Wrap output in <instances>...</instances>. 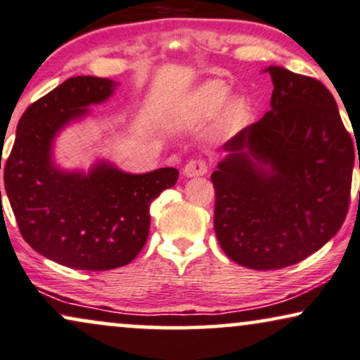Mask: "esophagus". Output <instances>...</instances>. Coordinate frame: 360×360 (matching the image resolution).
<instances>
[{"instance_id":"34e87169","label":"esophagus","mask_w":360,"mask_h":360,"mask_svg":"<svg viewBox=\"0 0 360 360\" xmlns=\"http://www.w3.org/2000/svg\"><path fill=\"white\" fill-rule=\"evenodd\" d=\"M207 172V164L202 159H193L186 164L183 169V174L186 177H199V176H205Z\"/></svg>"}]
</instances>
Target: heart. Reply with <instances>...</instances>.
I'll list each match as a JSON object with an SVG mask.
<instances>
[{"mask_svg":"<svg viewBox=\"0 0 360 360\" xmlns=\"http://www.w3.org/2000/svg\"><path fill=\"white\" fill-rule=\"evenodd\" d=\"M229 86L223 80H210L198 86L194 92L186 98L179 117L174 120L176 125H196L207 119L221 103L226 101ZM245 110V101L241 97H231L224 103L218 119H216V131L219 134L228 132L238 122Z\"/></svg>","mask_w":360,"mask_h":360,"instance_id":"heart-1","label":"heart"}]
</instances>
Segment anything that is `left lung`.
I'll list each match as a JSON object with an SVG mask.
<instances>
[{"label":"left lung","mask_w":360,"mask_h":360,"mask_svg":"<svg viewBox=\"0 0 360 360\" xmlns=\"http://www.w3.org/2000/svg\"><path fill=\"white\" fill-rule=\"evenodd\" d=\"M263 72L274 82L270 110L223 146L211 181L214 231L228 258L275 270L337 235L349 210L354 144L326 85L276 65Z\"/></svg>","instance_id":"1"}]
</instances>
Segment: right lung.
Returning <instances> with one entry per match:
<instances>
[{
	"label": "right lung",
	"mask_w": 360,
	"mask_h": 360,
	"mask_svg": "<svg viewBox=\"0 0 360 360\" xmlns=\"http://www.w3.org/2000/svg\"><path fill=\"white\" fill-rule=\"evenodd\" d=\"M119 85L72 77L32 103L4 166V189L21 236L45 258L75 270L103 271L131 263L149 235L150 202L179 176L174 167L131 174L107 159L89 169L56 162L60 134L85 120L90 107L109 101Z\"/></svg>",
	"instance_id": "1"
}]
</instances>
